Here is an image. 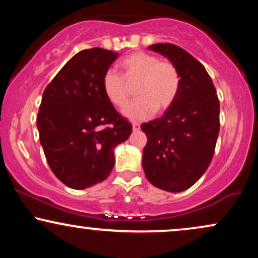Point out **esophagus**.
<instances>
[{
	"label": "esophagus",
	"mask_w": 258,
	"mask_h": 258,
	"mask_svg": "<svg viewBox=\"0 0 258 258\" xmlns=\"http://www.w3.org/2000/svg\"><path fill=\"white\" fill-rule=\"evenodd\" d=\"M132 128H133V131L137 132V131H139V128H141V125H139L138 122H133L132 123Z\"/></svg>",
	"instance_id": "1"
}]
</instances>
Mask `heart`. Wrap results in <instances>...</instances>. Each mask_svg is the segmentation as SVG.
I'll use <instances>...</instances> for the list:
<instances>
[{"label":"heart","instance_id":"b5f03b06","mask_svg":"<svg viewBox=\"0 0 258 258\" xmlns=\"http://www.w3.org/2000/svg\"><path fill=\"white\" fill-rule=\"evenodd\" d=\"M122 76L108 70L102 79L106 99L117 108H123L130 98L128 85L137 82L135 93L138 98L123 109V115L132 121L162 112L173 104L179 93L180 75L170 60H159L147 52H135L120 61Z\"/></svg>","mask_w":258,"mask_h":258}]
</instances>
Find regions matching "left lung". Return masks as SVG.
<instances>
[{
    "mask_svg": "<svg viewBox=\"0 0 258 258\" xmlns=\"http://www.w3.org/2000/svg\"><path fill=\"white\" fill-rule=\"evenodd\" d=\"M149 49L172 61L180 75L177 99L161 117L141 126L147 179L162 190H186L205 173L220 132V100L204 65L180 47L156 43Z\"/></svg>",
    "mask_w": 258,
    "mask_h": 258,
    "instance_id": "obj_1",
    "label": "left lung"
}]
</instances>
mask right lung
I'll return each mask as SVG.
<instances>
[{"instance_id":"right-lung-1","label":"right lung","mask_w":258,"mask_h":258,"mask_svg":"<svg viewBox=\"0 0 258 258\" xmlns=\"http://www.w3.org/2000/svg\"><path fill=\"white\" fill-rule=\"evenodd\" d=\"M117 57L108 49H84L42 94L37 115L41 146L53 173L69 188L86 189L108 178L114 148L132 132L102 88L103 75Z\"/></svg>"}]
</instances>
